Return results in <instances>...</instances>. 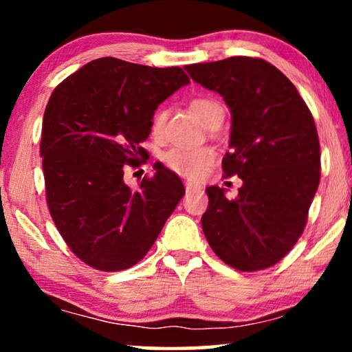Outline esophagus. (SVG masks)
Listing matches in <instances>:
<instances>
[{"label":"esophagus","instance_id":"1","mask_svg":"<svg viewBox=\"0 0 352 352\" xmlns=\"http://www.w3.org/2000/svg\"><path fill=\"white\" fill-rule=\"evenodd\" d=\"M184 186H186V192H200L201 190L200 184H194V182H190V181H187Z\"/></svg>","mask_w":352,"mask_h":352}]
</instances>
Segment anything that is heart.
<instances>
[{
	"label": "heart",
	"instance_id": "1",
	"mask_svg": "<svg viewBox=\"0 0 352 352\" xmlns=\"http://www.w3.org/2000/svg\"><path fill=\"white\" fill-rule=\"evenodd\" d=\"M192 113L200 120L206 126H213L216 123L223 122L224 109L218 100L208 96H197L189 102ZM166 110L158 109L152 117V134L160 136L165 126ZM216 160V152L211 147H199V148H179L175 147L168 151L163 157L165 165L175 171L176 175L189 177V179H200L210 166Z\"/></svg>",
	"mask_w": 352,
	"mask_h": 352
}]
</instances>
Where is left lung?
Here are the masks:
<instances>
[{
	"label": "left lung",
	"mask_w": 352,
	"mask_h": 352,
	"mask_svg": "<svg viewBox=\"0 0 352 352\" xmlns=\"http://www.w3.org/2000/svg\"><path fill=\"white\" fill-rule=\"evenodd\" d=\"M223 96L232 113L226 177L239 176L237 199L206 189L201 229L221 261L243 272L271 267L295 247L320 181L312 113L295 85L259 57L235 56L184 67Z\"/></svg>",
	"instance_id": "1"
}]
</instances>
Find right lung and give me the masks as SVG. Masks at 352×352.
I'll use <instances>...</instances> for the list:
<instances>
[{"label":"right lung","instance_id":"1","mask_svg":"<svg viewBox=\"0 0 352 352\" xmlns=\"http://www.w3.org/2000/svg\"><path fill=\"white\" fill-rule=\"evenodd\" d=\"M187 83L181 67L100 57L52 91L40 142L46 204L67 247L88 266L117 272L138 264L184 195L165 166L138 189L123 176L148 158L141 142L158 104Z\"/></svg>","mask_w":352,"mask_h":352}]
</instances>
